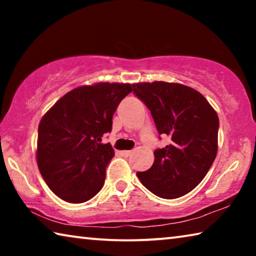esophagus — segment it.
Returning <instances> with one entry per match:
<instances>
[{
    "mask_svg": "<svg viewBox=\"0 0 256 256\" xmlns=\"http://www.w3.org/2000/svg\"><path fill=\"white\" fill-rule=\"evenodd\" d=\"M120 154H122V156H123V157H125V158H128V157H130V156H131V151H122V152H120Z\"/></svg>",
    "mask_w": 256,
    "mask_h": 256,
    "instance_id": "1",
    "label": "esophagus"
}]
</instances>
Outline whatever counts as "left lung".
<instances>
[{
    "instance_id": "1",
    "label": "left lung",
    "mask_w": 256,
    "mask_h": 256,
    "mask_svg": "<svg viewBox=\"0 0 256 256\" xmlns=\"http://www.w3.org/2000/svg\"><path fill=\"white\" fill-rule=\"evenodd\" d=\"M133 94L149 108L159 136L172 140L154 150L152 166L136 176L159 198L183 196L201 183L214 162L218 115L200 92L180 84H136Z\"/></svg>"
}]
</instances>
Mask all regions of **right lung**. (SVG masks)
<instances>
[{"label":"right lung","mask_w":256,"mask_h":256,"mask_svg":"<svg viewBox=\"0 0 256 256\" xmlns=\"http://www.w3.org/2000/svg\"><path fill=\"white\" fill-rule=\"evenodd\" d=\"M132 92L130 84L102 82L71 90L42 118L37 164L48 188L62 200L82 203L102 188L106 167L114 157L110 144L116 108Z\"/></svg>","instance_id":"obj_1"}]
</instances>
